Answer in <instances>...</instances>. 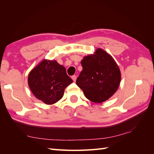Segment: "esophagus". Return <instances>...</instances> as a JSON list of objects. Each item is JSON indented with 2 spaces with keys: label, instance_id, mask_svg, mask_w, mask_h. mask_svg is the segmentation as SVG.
<instances>
[{
  "label": "esophagus",
  "instance_id": "34e87169",
  "mask_svg": "<svg viewBox=\"0 0 154 154\" xmlns=\"http://www.w3.org/2000/svg\"><path fill=\"white\" fill-rule=\"evenodd\" d=\"M71 78H72V79H73V81H75L77 79V76H76V75H73V76L71 77Z\"/></svg>",
  "mask_w": 154,
  "mask_h": 154
}]
</instances>
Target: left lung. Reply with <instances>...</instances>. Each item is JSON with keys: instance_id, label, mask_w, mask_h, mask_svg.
<instances>
[{"instance_id": "8db88e82", "label": "left lung", "mask_w": 154, "mask_h": 154, "mask_svg": "<svg viewBox=\"0 0 154 154\" xmlns=\"http://www.w3.org/2000/svg\"><path fill=\"white\" fill-rule=\"evenodd\" d=\"M83 70L76 80L87 99L100 103L109 99L119 87L121 75L113 58L106 51L97 49L93 55L81 61Z\"/></svg>"}]
</instances>
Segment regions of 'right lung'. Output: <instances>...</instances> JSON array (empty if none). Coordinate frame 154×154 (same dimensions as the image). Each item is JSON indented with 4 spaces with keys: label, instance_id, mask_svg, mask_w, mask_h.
<instances>
[{
    "label": "right lung",
    "instance_id": "right-lung-1",
    "mask_svg": "<svg viewBox=\"0 0 154 154\" xmlns=\"http://www.w3.org/2000/svg\"><path fill=\"white\" fill-rule=\"evenodd\" d=\"M28 81L34 95L47 104L60 100L65 88L73 82L63 66L56 61L49 60L42 61L33 69Z\"/></svg>",
    "mask_w": 154,
    "mask_h": 154
}]
</instances>
